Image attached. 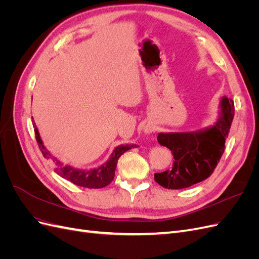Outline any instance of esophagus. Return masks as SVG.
Returning <instances> with one entry per match:
<instances>
[{
    "mask_svg": "<svg viewBox=\"0 0 259 259\" xmlns=\"http://www.w3.org/2000/svg\"><path fill=\"white\" fill-rule=\"evenodd\" d=\"M152 132H153L152 128H147L146 130V133H148V134H150V133H152Z\"/></svg>",
    "mask_w": 259,
    "mask_h": 259,
    "instance_id": "esophagus-1",
    "label": "esophagus"
}]
</instances>
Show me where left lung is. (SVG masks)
I'll list each match as a JSON object with an SVG mask.
<instances>
[{
	"instance_id": "1",
	"label": "left lung",
	"mask_w": 259,
	"mask_h": 259,
	"mask_svg": "<svg viewBox=\"0 0 259 259\" xmlns=\"http://www.w3.org/2000/svg\"><path fill=\"white\" fill-rule=\"evenodd\" d=\"M222 112L215 125L193 133H160L158 143L173 152V166L154 174V180L166 189H184L213 174L225 151L234 115L233 100L224 97Z\"/></svg>"
}]
</instances>
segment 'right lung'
I'll return each mask as SVG.
<instances>
[{"mask_svg":"<svg viewBox=\"0 0 259 259\" xmlns=\"http://www.w3.org/2000/svg\"><path fill=\"white\" fill-rule=\"evenodd\" d=\"M33 124L35 139L38 148H40V150L42 151V154L45 159H52L54 161L55 171H56L59 176L69 180V182H71L72 184L80 187L90 188V189H99V188H104L110 184L114 178L116 163L120 156L125 151L130 150V149L136 148V145H121L114 149L113 152L111 153L110 159L99 167L92 169L75 168L69 165H64L60 161H58L56 158H54V156L49 152V150H46V148L42 143L40 134H38V131L35 126V123L33 122Z\"/></svg>","mask_w":259,"mask_h":259,"instance_id":"add662e5","label":"right lung"}]
</instances>
